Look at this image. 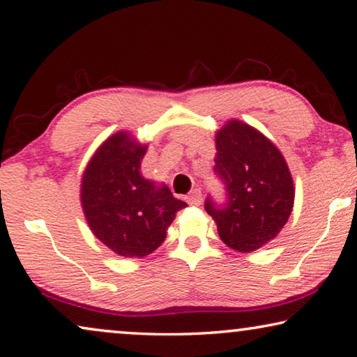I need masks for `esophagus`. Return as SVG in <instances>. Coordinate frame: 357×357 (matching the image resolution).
<instances>
[{
  "label": "esophagus",
  "instance_id": "obj_1",
  "mask_svg": "<svg viewBox=\"0 0 357 357\" xmlns=\"http://www.w3.org/2000/svg\"><path fill=\"white\" fill-rule=\"evenodd\" d=\"M185 200H188L189 205H194V206L202 205V200H203L202 190L200 189H194L188 197H185Z\"/></svg>",
  "mask_w": 357,
  "mask_h": 357
}]
</instances>
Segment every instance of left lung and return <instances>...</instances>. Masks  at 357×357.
Returning a JSON list of instances; mask_svg holds the SVG:
<instances>
[{
  "instance_id": "8db88e82",
  "label": "left lung",
  "mask_w": 357,
  "mask_h": 357,
  "mask_svg": "<svg viewBox=\"0 0 357 357\" xmlns=\"http://www.w3.org/2000/svg\"><path fill=\"white\" fill-rule=\"evenodd\" d=\"M214 172L224 181L227 203L211 199L206 213L225 245L252 252L276 238L294 206V181L280 149L248 123L230 119L216 132Z\"/></svg>"
}]
</instances>
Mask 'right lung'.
I'll list each match as a JSON object with an SVG mask.
<instances>
[{
	"label": "right lung",
	"mask_w": 357,
	"mask_h": 357,
	"mask_svg": "<svg viewBox=\"0 0 357 357\" xmlns=\"http://www.w3.org/2000/svg\"><path fill=\"white\" fill-rule=\"evenodd\" d=\"M148 144L117 132L101 143L81 181V205L92 234L121 257H146L162 245L167 229L188 203L167 184L141 174Z\"/></svg>",
	"instance_id": "obj_1"
}]
</instances>
